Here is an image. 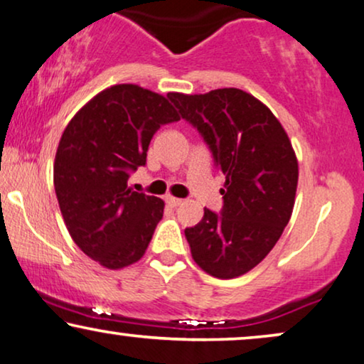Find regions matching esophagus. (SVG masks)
I'll list each match as a JSON object with an SVG mask.
<instances>
[{
	"instance_id": "esophagus-1",
	"label": "esophagus",
	"mask_w": 364,
	"mask_h": 364,
	"mask_svg": "<svg viewBox=\"0 0 364 364\" xmlns=\"http://www.w3.org/2000/svg\"><path fill=\"white\" fill-rule=\"evenodd\" d=\"M182 202H183L182 198H177V197H172V196H167L166 197V203H167L168 207H178Z\"/></svg>"
}]
</instances>
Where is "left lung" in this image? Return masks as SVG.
<instances>
[{"label": "left lung", "instance_id": "1", "mask_svg": "<svg viewBox=\"0 0 364 364\" xmlns=\"http://www.w3.org/2000/svg\"><path fill=\"white\" fill-rule=\"evenodd\" d=\"M167 97L200 132L225 176L222 212L203 208L202 220L186 228L192 258L215 278L240 277L270 253L290 220L298 186L295 151L270 109L242 89Z\"/></svg>", "mask_w": 364, "mask_h": 364}]
</instances>
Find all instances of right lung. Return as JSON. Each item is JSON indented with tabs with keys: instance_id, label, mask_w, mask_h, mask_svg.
<instances>
[{
	"instance_id": "1",
	"label": "right lung",
	"mask_w": 364,
	"mask_h": 364,
	"mask_svg": "<svg viewBox=\"0 0 364 364\" xmlns=\"http://www.w3.org/2000/svg\"><path fill=\"white\" fill-rule=\"evenodd\" d=\"M167 97L136 84L94 96L64 129L54 159V188L76 245L109 270L141 260L164 213V200L127 187L146 166L161 126L178 121Z\"/></svg>"
}]
</instances>
